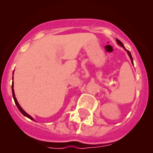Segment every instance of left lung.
<instances>
[{
  "mask_svg": "<svg viewBox=\"0 0 153 153\" xmlns=\"http://www.w3.org/2000/svg\"><path fill=\"white\" fill-rule=\"evenodd\" d=\"M116 42H117V44H118V45H120L121 46V47H122L123 48H124V49H125V50L126 51V52H127V54H128V55H129V58H130V60H131V61H132V64H133V60H132V55H131V53H130V52H129V50H127V49H126V48L124 47V44H122V42H121V41H119V40L118 39H116Z\"/></svg>",
  "mask_w": 153,
  "mask_h": 153,
  "instance_id": "left-lung-1",
  "label": "left lung"
}]
</instances>
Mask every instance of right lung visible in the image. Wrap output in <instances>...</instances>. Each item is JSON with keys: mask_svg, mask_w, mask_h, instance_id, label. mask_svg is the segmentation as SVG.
Instances as JSON below:
<instances>
[{"mask_svg": "<svg viewBox=\"0 0 153 153\" xmlns=\"http://www.w3.org/2000/svg\"><path fill=\"white\" fill-rule=\"evenodd\" d=\"M13 74H14V72H13ZM12 80H13V77H12ZM13 87H14V84H13V82H12V96H13V98H14V101H15V104H16V106H17V107L18 108V109H19V111L20 112H21V113L23 114V115H24V116H26V117H27V118H29V119H31V120H32V121H35V119H34L33 118H32V116H31V115H29V114H27V112H25V111L24 110V109H22V107H21V106H20V104H18V101H17V99H16V98H15V92H14V89H13Z\"/></svg>", "mask_w": 153, "mask_h": 153, "instance_id": "add662e5", "label": "right lung"}]
</instances>
